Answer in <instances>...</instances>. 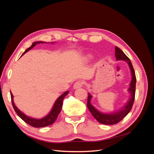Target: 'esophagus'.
I'll list each match as a JSON object with an SVG mask.
<instances>
[{
    "label": "esophagus",
    "instance_id": "esophagus-1",
    "mask_svg": "<svg viewBox=\"0 0 154 154\" xmlns=\"http://www.w3.org/2000/svg\"><path fill=\"white\" fill-rule=\"evenodd\" d=\"M82 86H83V82L82 81H77L74 84L73 88H74V89H76V88H81Z\"/></svg>",
    "mask_w": 154,
    "mask_h": 154
}]
</instances>
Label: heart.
Instances as JSON below:
<instances>
[{
  "instance_id": "heart-1",
  "label": "heart",
  "mask_w": 154,
  "mask_h": 154,
  "mask_svg": "<svg viewBox=\"0 0 154 154\" xmlns=\"http://www.w3.org/2000/svg\"><path fill=\"white\" fill-rule=\"evenodd\" d=\"M92 58V57L91 55H87L86 57H85V58H84V59H85V61H88V60H91V58Z\"/></svg>"
}]
</instances>
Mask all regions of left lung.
<instances>
[{
	"label": "left lung",
	"mask_w": 154,
	"mask_h": 154,
	"mask_svg": "<svg viewBox=\"0 0 154 154\" xmlns=\"http://www.w3.org/2000/svg\"><path fill=\"white\" fill-rule=\"evenodd\" d=\"M115 57L116 60H123V61L127 62L130 70L132 80L130 83V87L128 89V91L130 93V97L127 103L122 108H120L119 110L115 111L114 112H101L99 111L91 104V99L92 96L90 93H88V96L87 100V107L88 110H89L92 116H94V118L97 122L104 125H114L121 122L130 112V111L131 110L134 101L135 93H136V78L130 60L123 52V51L121 50L119 48L116 47V46L115 48Z\"/></svg>",
	"instance_id": "8db88e82"
}]
</instances>
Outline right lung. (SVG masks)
I'll return each mask as SVG.
<instances>
[{
	"mask_svg": "<svg viewBox=\"0 0 154 154\" xmlns=\"http://www.w3.org/2000/svg\"><path fill=\"white\" fill-rule=\"evenodd\" d=\"M44 43H47L45 42H42V41H39V42H35L32 44L31 47H29V48H27L24 52L22 54V56L24 55L26 53H27V51H29V50H31L32 48H33L35 46L36 44H44ZM49 43V42H48ZM51 44H54V42H51ZM21 56V57H22ZM69 92V91H66L65 92H63V94L60 96L57 100L55 101L51 109V111L49 112V113L48 114L46 115L45 116H44V118H40V119H36V118H33L29 117V116L26 115L24 113H23L22 111H20L19 109H18L17 106L15 105V103H14L13 101V95L12 94L11 92L10 91V94H11V102H12V105L13 106L14 110H15L16 113L17 114V115L19 116V117L24 122L29 124V125L32 126V127H35V128H40V127H47V126L52 125L56 119H57V117L58 114H60V111L62 110V104H63V100L64 99V97H66L68 93Z\"/></svg>",
	"mask_w": 154,
	"mask_h": 154,
	"instance_id": "1",
	"label": "right lung"
}]
</instances>
